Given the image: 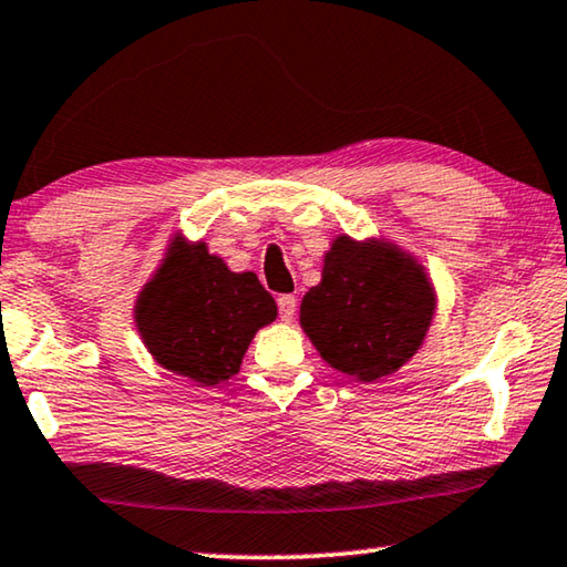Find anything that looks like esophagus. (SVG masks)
I'll use <instances>...</instances> for the list:
<instances>
[{"instance_id":"1","label":"esophagus","mask_w":567,"mask_h":567,"mask_svg":"<svg viewBox=\"0 0 567 567\" xmlns=\"http://www.w3.org/2000/svg\"><path fill=\"white\" fill-rule=\"evenodd\" d=\"M277 308H280V318L285 322H290L295 318V312H298V298H295V295H280V298H277Z\"/></svg>"}]
</instances>
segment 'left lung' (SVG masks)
I'll return each instance as SVG.
<instances>
[{
	"mask_svg": "<svg viewBox=\"0 0 567 567\" xmlns=\"http://www.w3.org/2000/svg\"><path fill=\"white\" fill-rule=\"evenodd\" d=\"M436 312L424 265L385 239H332L322 280L305 292L300 326L322 361L361 383L409 363Z\"/></svg>",
	"mask_w": 567,
	"mask_h": 567,
	"instance_id": "obj_1",
	"label": "left lung"
}]
</instances>
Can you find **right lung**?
Wrapping results in <instances>:
<instances>
[{
	"mask_svg": "<svg viewBox=\"0 0 567 567\" xmlns=\"http://www.w3.org/2000/svg\"><path fill=\"white\" fill-rule=\"evenodd\" d=\"M133 316L158 365L199 385H219L239 373L255 332L277 318V305L255 272H231L206 241L176 235Z\"/></svg>",
	"mask_w": 567,
	"mask_h": 567,
	"instance_id": "right-lung-1",
	"label": "right lung"
}]
</instances>
